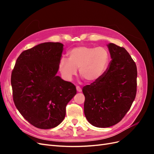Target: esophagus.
Instances as JSON below:
<instances>
[{"label": "esophagus", "instance_id": "1", "mask_svg": "<svg viewBox=\"0 0 154 154\" xmlns=\"http://www.w3.org/2000/svg\"><path fill=\"white\" fill-rule=\"evenodd\" d=\"M76 90L78 92H82V88L80 86H76Z\"/></svg>", "mask_w": 154, "mask_h": 154}]
</instances>
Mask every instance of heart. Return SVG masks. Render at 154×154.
I'll list each match as a JSON object with an SVG mask.
<instances>
[{
    "label": "heart",
    "instance_id": "obj_1",
    "mask_svg": "<svg viewBox=\"0 0 154 154\" xmlns=\"http://www.w3.org/2000/svg\"><path fill=\"white\" fill-rule=\"evenodd\" d=\"M68 59L60 60L58 69L65 80L70 82L77 74L89 83L98 81L106 72L110 63V54L103 47L81 45L68 51Z\"/></svg>",
    "mask_w": 154,
    "mask_h": 154
}]
</instances>
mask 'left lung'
<instances>
[{
  "mask_svg": "<svg viewBox=\"0 0 154 154\" xmlns=\"http://www.w3.org/2000/svg\"><path fill=\"white\" fill-rule=\"evenodd\" d=\"M112 58L101 79L83 87L84 114L96 127H110L119 123L130 109L137 91V67L124 48L107 45Z\"/></svg>",
  "mask_w": 154,
  "mask_h": 154,
  "instance_id": "left-lung-1",
  "label": "left lung"
}]
</instances>
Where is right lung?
Returning <instances> with one entry per match:
<instances>
[{"instance_id": "add662e5", "label": "right lung", "mask_w": 154, "mask_h": 154, "mask_svg": "<svg viewBox=\"0 0 154 154\" xmlns=\"http://www.w3.org/2000/svg\"><path fill=\"white\" fill-rule=\"evenodd\" d=\"M63 45L45 42L24 51L11 73L13 98L27 122L41 129L57 127L66 105L76 94L75 85L57 76Z\"/></svg>"}]
</instances>
